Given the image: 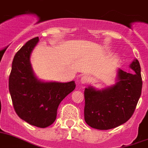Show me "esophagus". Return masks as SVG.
Masks as SVG:
<instances>
[{
	"instance_id": "esophagus-1",
	"label": "esophagus",
	"mask_w": 148,
	"mask_h": 148,
	"mask_svg": "<svg viewBox=\"0 0 148 148\" xmlns=\"http://www.w3.org/2000/svg\"><path fill=\"white\" fill-rule=\"evenodd\" d=\"M80 82H82V84H88L90 82V77L87 75H84L81 77Z\"/></svg>"
}]
</instances>
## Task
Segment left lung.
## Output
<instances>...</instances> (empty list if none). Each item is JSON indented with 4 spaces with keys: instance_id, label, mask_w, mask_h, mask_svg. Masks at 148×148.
Segmentation results:
<instances>
[{
    "instance_id": "1",
    "label": "left lung",
    "mask_w": 148,
    "mask_h": 148,
    "mask_svg": "<svg viewBox=\"0 0 148 148\" xmlns=\"http://www.w3.org/2000/svg\"><path fill=\"white\" fill-rule=\"evenodd\" d=\"M132 73L118 70L114 85L102 90H84V121L92 128L106 130L126 123L132 116L142 88L141 66L136 59Z\"/></svg>"
}]
</instances>
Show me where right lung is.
I'll use <instances>...</instances> for the list:
<instances>
[{
	"label": "right lung",
	"mask_w": 148,
	"mask_h": 148,
	"mask_svg": "<svg viewBox=\"0 0 148 148\" xmlns=\"http://www.w3.org/2000/svg\"><path fill=\"white\" fill-rule=\"evenodd\" d=\"M39 41L34 37L16 52L9 78V90L18 116L29 124L45 128L55 122L59 104L75 89V82H42L33 73L30 55Z\"/></svg>",
	"instance_id": "1"
}]
</instances>
